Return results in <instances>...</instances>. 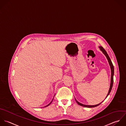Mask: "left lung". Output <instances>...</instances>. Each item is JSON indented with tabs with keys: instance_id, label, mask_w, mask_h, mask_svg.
Segmentation results:
<instances>
[{
	"instance_id": "8db88e82",
	"label": "left lung",
	"mask_w": 126,
	"mask_h": 126,
	"mask_svg": "<svg viewBox=\"0 0 126 126\" xmlns=\"http://www.w3.org/2000/svg\"><path fill=\"white\" fill-rule=\"evenodd\" d=\"M99 48H100L101 50L103 52V53L105 55V56H106L108 61H109V64L110 65V69H111V81H110V89H109V93L106 97V98H107V97L109 96V95L110 94L111 91V89H112V86H113V76H114V67H113V64L111 62V60H110L108 54L107 53V51H106V50L101 46H100L99 47ZM75 100L76 101V102L77 103V104L79 105V106H82V107H85V108H94V107H97L99 105H100L102 103L98 104V105H93V106H90V105H83V104H82L80 103H79L78 101H77V100L75 99Z\"/></svg>"
}]
</instances>
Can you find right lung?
<instances>
[{
	"label": "right lung",
	"instance_id": "1",
	"mask_svg": "<svg viewBox=\"0 0 126 126\" xmlns=\"http://www.w3.org/2000/svg\"><path fill=\"white\" fill-rule=\"evenodd\" d=\"M53 99H52V101H51V102H50V103H49V104H48V105H47V106H45V107H45H45H47V106H49V105H50V104H51V102H52V101H53Z\"/></svg>",
	"mask_w": 126,
	"mask_h": 126
}]
</instances>
